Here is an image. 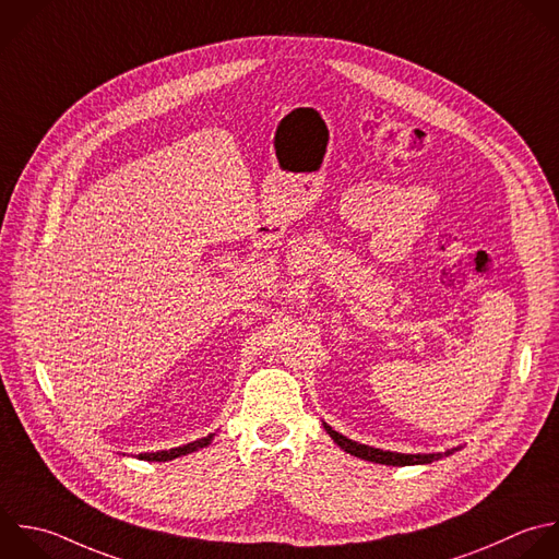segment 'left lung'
<instances>
[{
  "instance_id": "8db88e82",
  "label": "left lung",
  "mask_w": 559,
  "mask_h": 559,
  "mask_svg": "<svg viewBox=\"0 0 559 559\" xmlns=\"http://www.w3.org/2000/svg\"><path fill=\"white\" fill-rule=\"evenodd\" d=\"M323 428L328 430V435L349 454L365 459V461H373V463H382V465H417V463H432L437 459H441L443 454H452L454 450H445V452H432V454H402V452H389V450H380V448H371L358 441H352L347 437H343L341 432H336L332 426H328L323 421Z\"/></svg>"
}]
</instances>
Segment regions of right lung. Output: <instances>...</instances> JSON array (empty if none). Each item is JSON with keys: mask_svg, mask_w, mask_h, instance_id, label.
I'll list each match as a JSON object with an SVG mask.
<instances>
[{"mask_svg": "<svg viewBox=\"0 0 559 559\" xmlns=\"http://www.w3.org/2000/svg\"><path fill=\"white\" fill-rule=\"evenodd\" d=\"M212 439H214V432L207 435V437H201V439H197V441H192V443L179 445V448L159 450V452H142L140 459H142V461H173V459H177V456H183V454H190V452H194V450H201V448L210 445Z\"/></svg>", "mask_w": 559, "mask_h": 559, "instance_id": "1", "label": "right lung"}]
</instances>
